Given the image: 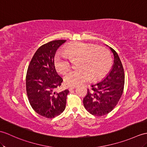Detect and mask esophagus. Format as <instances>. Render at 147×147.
I'll return each instance as SVG.
<instances>
[{
  "label": "esophagus",
  "instance_id": "obj_1",
  "mask_svg": "<svg viewBox=\"0 0 147 147\" xmlns=\"http://www.w3.org/2000/svg\"><path fill=\"white\" fill-rule=\"evenodd\" d=\"M76 88V86H69V91H71V90H74V88Z\"/></svg>",
  "mask_w": 147,
  "mask_h": 147
}]
</instances>
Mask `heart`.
Returning a JSON list of instances; mask_svg holds the SVG:
<instances>
[{
    "label": "heart",
    "instance_id": "1",
    "mask_svg": "<svg viewBox=\"0 0 147 147\" xmlns=\"http://www.w3.org/2000/svg\"><path fill=\"white\" fill-rule=\"evenodd\" d=\"M80 58L78 64L79 69L71 70L64 76L67 86H76L90 80H100L110 71L111 57L110 53L103 48L93 44L76 42L66 49V52H58L54 57L56 69L63 73L71 66L72 59Z\"/></svg>",
    "mask_w": 147,
    "mask_h": 147
}]
</instances>
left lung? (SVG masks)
I'll return each instance as SVG.
<instances>
[{"mask_svg":"<svg viewBox=\"0 0 147 147\" xmlns=\"http://www.w3.org/2000/svg\"><path fill=\"white\" fill-rule=\"evenodd\" d=\"M110 49L114 56L113 64L103 80L91 84V90L83 98L85 109L93 115L101 117L109 113L118 103L123 91L125 74L117 53Z\"/></svg>","mask_w":147,"mask_h":147,"instance_id":"8db88e82","label":"left lung"}]
</instances>
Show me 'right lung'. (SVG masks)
I'll use <instances>...</instances> for the list:
<instances>
[{"instance_id": "obj_1", "label": "right lung", "mask_w": 147, "mask_h": 147, "mask_svg": "<svg viewBox=\"0 0 147 147\" xmlns=\"http://www.w3.org/2000/svg\"><path fill=\"white\" fill-rule=\"evenodd\" d=\"M66 41L53 40L40 46L27 69L26 91L29 103L37 113L47 118L59 115L66 108L69 91H56L63 80L57 73L54 61L57 49Z\"/></svg>"}]
</instances>
